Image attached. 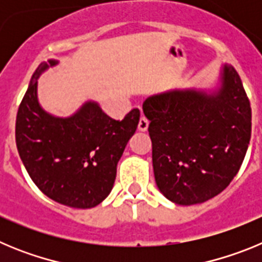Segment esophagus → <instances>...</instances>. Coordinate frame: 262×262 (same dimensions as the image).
I'll list each match as a JSON object with an SVG mask.
<instances>
[{
	"instance_id": "esophagus-1",
	"label": "esophagus",
	"mask_w": 262,
	"mask_h": 262,
	"mask_svg": "<svg viewBox=\"0 0 262 262\" xmlns=\"http://www.w3.org/2000/svg\"><path fill=\"white\" fill-rule=\"evenodd\" d=\"M148 124H149V122H148L147 118H145V117H142V118H140V120H139L138 129H139V131H147Z\"/></svg>"
}]
</instances>
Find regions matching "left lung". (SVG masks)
<instances>
[{"mask_svg":"<svg viewBox=\"0 0 262 262\" xmlns=\"http://www.w3.org/2000/svg\"><path fill=\"white\" fill-rule=\"evenodd\" d=\"M149 119L159 190L182 206L211 200L243 164L252 131L251 103L237 72L223 67L217 93L172 90L143 103Z\"/></svg>","mask_w":262,"mask_h":262,"instance_id":"left-lung-1","label":"left lung"}]
</instances>
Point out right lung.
I'll return each mask as SVG.
<instances>
[{"mask_svg":"<svg viewBox=\"0 0 262 262\" xmlns=\"http://www.w3.org/2000/svg\"><path fill=\"white\" fill-rule=\"evenodd\" d=\"M56 60L41 62L32 75L17 113L15 143L34 184L48 198L75 209H90L110 194L117 164L140 118L133 108L122 120L94 102L75 115L55 118L39 106L38 77Z\"/></svg>","mask_w":262,"mask_h":262,"instance_id":"add662e5","label":"right lung"}]
</instances>
